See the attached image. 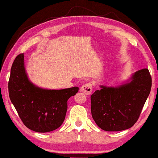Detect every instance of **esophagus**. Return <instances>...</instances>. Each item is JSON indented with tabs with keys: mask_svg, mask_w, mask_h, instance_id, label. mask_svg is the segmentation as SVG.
Returning a JSON list of instances; mask_svg holds the SVG:
<instances>
[{
	"mask_svg": "<svg viewBox=\"0 0 158 158\" xmlns=\"http://www.w3.org/2000/svg\"><path fill=\"white\" fill-rule=\"evenodd\" d=\"M80 90H81V92L84 93L86 95H90L91 94V92L93 91L92 89V84L91 83H87V84H84L83 86H82L81 87V89H80Z\"/></svg>",
	"mask_w": 158,
	"mask_h": 158,
	"instance_id": "obj_1",
	"label": "esophagus"
}]
</instances>
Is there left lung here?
<instances>
[{"mask_svg": "<svg viewBox=\"0 0 158 158\" xmlns=\"http://www.w3.org/2000/svg\"><path fill=\"white\" fill-rule=\"evenodd\" d=\"M152 78L148 69L135 72L131 81L117 88L101 86L91 95V114L100 128L118 131L137 122L151 92Z\"/></svg>", "mask_w": 158, "mask_h": 158, "instance_id": "8db88e82", "label": "left lung"}]
</instances>
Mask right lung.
I'll use <instances>...</instances> for the list:
<instances>
[{"instance_id": "1", "label": "right lung", "mask_w": 158, "mask_h": 158, "mask_svg": "<svg viewBox=\"0 0 158 158\" xmlns=\"http://www.w3.org/2000/svg\"><path fill=\"white\" fill-rule=\"evenodd\" d=\"M79 87L46 90L35 86L27 78L24 66V53L12 63L8 81L10 99L27 128L39 133L59 128L63 123L67 101Z\"/></svg>"}]
</instances>
